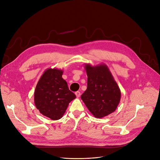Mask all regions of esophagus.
<instances>
[{"label":"esophagus","mask_w":160,"mask_h":160,"mask_svg":"<svg viewBox=\"0 0 160 160\" xmlns=\"http://www.w3.org/2000/svg\"><path fill=\"white\" fill-rule=\"evenodd\" d=\"M75 95H76V96H77V98H79V97L80 96V92H79V91L76 92H75Z\"/></svg>","instance_id":"obj_1"}]
</instances>
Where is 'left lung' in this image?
I'll use <instances>...</instances> for the list:
<instances>
[{
  "label": "left lung",
  "mask_w": 160,
  "mask_h": 160,
  "mask_svg": "<svg viewBox=\"0 0 160 160\" xmlns=\"http://www.w3.org/2000/svg\"><path fill=\"white\" fill-rule=\"evenodd\" d=\"M88 88L81 98L96 118H103L113 112L121 100V91L105 64L92 66L85 64Z\"/></svg>",
  "instance_id": "left-lung-1"
}]
</instances>
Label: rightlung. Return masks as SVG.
I'll use <instances>...</instances> for the list:
<instances>
[{
  "instance_id": "add662e5",
  "label": "right lung",
  "mask_w": 160,
  "mask_h": 160,
  "mask_svg": "<svg viewBox=\"0 0 160 160\" xmlns=\"http://www.w3.org/2000/svg\"><path fill=\"white\" fill-rule=\"evenodd\" d=\"M63 71L48 68L39 80L34 91V103L40 113L51 119L62 118L69 103L76 98L62 78Z\"/></svg>"
}]
</instances>
